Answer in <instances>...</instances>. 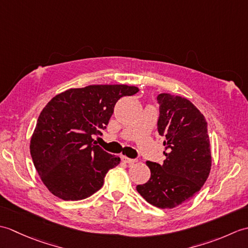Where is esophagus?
I'll return each mask as SVG.
<instances>
[{
  "instance_id": "obj_1",
  "label": "esophagus",
  "mask_w": 248,
  "mask_h": 248,
  "mask_svg": "<svg viewBox=\"0 0 248 248\" xmlns=\"http://www.w3.org/2000/svg\"><path fill=\"white\" fill-rule=\"evenodd\" d=\"M121 160H123V162L127 163V164H133L134 162H136L135 159H129V157H127V156H123L121 157Z\"/></svg>"
}]
</instances>
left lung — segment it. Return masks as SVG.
<instances>
[{"mask_svg":"<svg viewBox=\"0 0 248 248\" xmlns=\"http://www.w3.org/2000/svg\"><path fill=\"white\" fill-rule=\"evenodd\" d=\"M157 131L164 136L166 159L162 165L147 161L151 176L136 186L147 202L172 209L200 191L211 170L212 156L204 116L187 100L170 93L157 96Z\"/></svg>","mask_w":248,"mask_h":248,"instance_id":"8db88e82","label":"left lung"}]
</instances>
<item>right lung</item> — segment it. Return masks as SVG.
I'll list each match as a JSON object with an SVG mask.
<instances>
[{
    "instance_id": "obj_1",
    "label": "right lung",
    "mask_w": 248,
    "mask_h": 248,
    "mask_svg": "<svg viewBox=\"0 0 248 248\" xmlns=\"http://www.w3.org/2000/svg\"><path fill=\"white\" fill-rule=\"evenodd\" d=\"M139 88L89 85L52 98L37 120L31 155L46 188L62 200H81L102 187L104 177L120 162L96 145L107 129L116 102Z\"/></svg>"
}]
</instances>
